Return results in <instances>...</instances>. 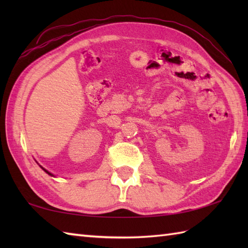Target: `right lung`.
<instances>
[{
  "label": "right lung",
  "mask_w": 248,
  "mask_h": 248,
  "mask_svg": "<svg viewBox=\"0 0 248 248\" xmlns=\"http://www.w3.org/2000/svg\"><path fill=\"white\" fill-rule=\"evenodd\" d=\"M39 166H40V168H41V170H44L45 172H46V173H48V175H50L51 177H55V176L53 175V173H52V172H50L49 170H46V168H44V167H43V166H41V165H39Z\"/></svg>",
  "instance_id": "1"
}]
</instances>
